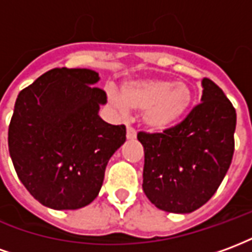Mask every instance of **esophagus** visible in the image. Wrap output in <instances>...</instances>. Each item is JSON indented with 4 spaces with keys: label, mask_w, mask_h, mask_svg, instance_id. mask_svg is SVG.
I'll list each match as a JSON object with an SVG mask.
<instances>
[{
    "label": "esophagus",
    "mask_w": 252,
    "mask_h": 252,
    "mask_svg": "<svg viewBox=\"0 0 252 252\" xmlns=\"http://www.w3.org/2000/svg\"><path fill=\"white\" fill-rule=\"evenodd\" d=\"M126 137L128 139H135L136 137V131H135V128H132V126H126Z\"/></svg>",
    "instance_id": "obj_1"
}]
</instances>
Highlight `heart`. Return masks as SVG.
<instances>
[{"instance_id": "obj_1", "label": "heart", "mask_w": 252, "mask_h": 252, "mask_svg": "<svg viewBox=\"0 0 252 252\" xmlns=\"http://www.w3.org/2000/svg\"><path fill=\"white\" fill-rule=\"evenodd\" d=\"M121 98L109 93V99L121 112H143L144 124L154 131L174 126L189 110L193 93L186 83L169 79L142 78L123 83Z\"/></svg>"}]
</instances>
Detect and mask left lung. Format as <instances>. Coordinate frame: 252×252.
I'll return each mask as SVG.
<instances>
[{
  "label": "left lung",
  "instance_id": "left-lung-1",
  "mask_svg": "<svg viewBox=\"0 0 252 252\" xmlns=\"http://www.w3.org/2000/svg\"><path fill=\"white\" fill-rule=\"evenodd\" d=\"M201 104L162 133L139 132L144 148L143 190L162 211L198 209L224 180L235 151L236 110L209 78L202 79Z\"/></svg>",
  "mask_w": 252,
  "mask_h": 252
}]
</instances>
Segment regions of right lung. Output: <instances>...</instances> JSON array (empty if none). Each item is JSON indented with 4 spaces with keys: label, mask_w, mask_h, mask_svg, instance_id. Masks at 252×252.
<instances>
[{
    "label": "right lung",
    "mask_w": 252,
    "mask_h": 252,
    "mask_svg": "<svg viewBox=\"0 0 252 252\" xmlns=\"http://www.w3.org/2000/svg\"><path fill=\"white\" fill-rule=\"evenodd\" d=\"M98 72L52 68L14 104L9 154L20 181L52 209H79L98 195L106 164L126 142V126L98 116L106 93L95 88Z\"/></svg>",
    "instance_id": "obj_1"
}]
</instances>
